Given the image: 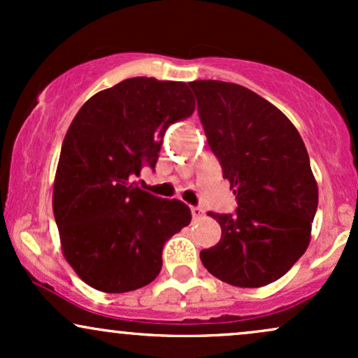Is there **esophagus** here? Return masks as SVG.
<instances>
[{
    "instance_id": "obj_1",
    "label": "esophagus",
    "mask_w": 358,
    "mask_h": 358,
    "mask_svg": "<svg viewBox=\"0 0 358 358\" xmlns=\"http://www.w3.org/2000/svg\"><path fill=\"white\" fill-rule=\"evenodd\" d=\"M203 208L202 207H192V215L193 219H200V217L203 215Z\"/></svg>"
}]
</instances>
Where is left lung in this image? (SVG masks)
I'll use <instances>...</instances> for the list:
<instances>
[{"mask_svg": "<svg viewBox=\"0 0 358 358\" xmlns=\"http://www.w3.org/2000/svg\"><path fill=\"white\" fill-rule=\"evenodd\" d=\"M237 210L208 213L220 242L200 252L220 281L239 287L274 282L305 254L318 207V185L298 129L276 106L239 84L188 82Z\"/></svg>", "mask_w": 358, "mask_h": 358, "instance_id": "obj_1", "label": "left lung"}]
</instances>
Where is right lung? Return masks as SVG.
Wrapping results in <instances>:
<instances>
[{
    "label": "right lung",
    "instance_id": "obj_1",
    "mask_svg": "<svg viewBox=\"0 0 358 358\" xmlns=\"http://www.w3.org/2000/svg\"><path fill=\"white\" fill-rule=\"evenodd\" d=\"M185 82L133 77L101 90L79 109L53 182L62 252L94 289L126 293L162 271L165 242L192 220L188 205L131 183L155 170L168 126L192 116Z\"/></svg>",
    "mask_w": 358,
    "mask_h": 358
}]
</instances>
